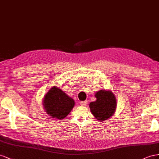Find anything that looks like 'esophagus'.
<instances>
[{
    "mask_svg": "<svg viewBox=\"0 0 159 159\" xmlns=\"http://www.w3.org/2000/svg\"><path fill=\"white\" fill-rule=\"evenodd\" d=\"M88 102L87 101H81L80 102V105L83 106V107H86L87 105Z\"/></svg>",
    "mask_w": 159,
    "mask_h": 159,
    "instance_id": "esophagus-1",
    "label": "esophagus"
}]
</instances>
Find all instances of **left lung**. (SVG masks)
<instances>
[{
    "instance_id": "obj_1",
    "label": "left lung",
    "mask_w": 159,
    "mask_h": 159,
    "mask_svg": "<svg viewBox=\"0 0 159 159\" xmlns=\"http://www.w3.org/2000/svg\"><path fill=\"white\" fill-rule=\"evenodd\" d=\"M97 101L90 103L92 114L98 120H105L110 118L115 111L116 101L111 91L101 90L95 94Z\"/></svg>"
}]
</instances>
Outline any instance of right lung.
<instances>
[{
    "instance_id": "add662e5",
    "label": "right lung",
    "mask_w": 159,
    "mask_h": 159,
    "mask_svg": "<svg viewBox=\"0 0 159 159\" xmlns=\"http://www.w3.org/2000/svg\"><path fill=\"white\" fill-rule=\"evenodd\" d=\"M44 108L47 114L57 119L65 118L75 105L74 100L57 87H52L45 95Z\"/></svg>"
}]
</instances>
